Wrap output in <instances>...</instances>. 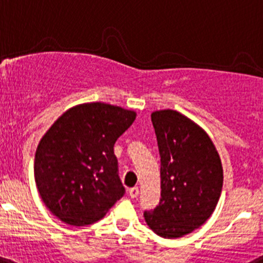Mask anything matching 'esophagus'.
<instances>
[{
    "label": "esophagus",
    "mask_w": 263,
    "mask_h": 263,
    "mask_svg": "<svg viewBox=\"0 0 263 263\" xmlns=\"http://www.w3.org/2000/svg\"><path fill=\"white\" fill-rule=\"evenodd\" d=\"M129 196H131V198H137V196H139V187H136V186H135V187H131L129 189Z\"/></svg>",
    "instance_id": "obj_1"
}]
</instances>
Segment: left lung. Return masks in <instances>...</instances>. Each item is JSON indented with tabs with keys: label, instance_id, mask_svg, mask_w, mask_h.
<instances>
[{
	"label": "left lung",
	"instance_id": "1",
	"mask_svg": "<svg viewBox=\"0 0 263 263\" xmlns=\"http://www.w3.org/2000/svg\"><path fill=\"white\" fill-rule=\"evenodd\" d=\"M160 155V202L145 212L157 235L181 238L212 216L223 182L217 149L207 132L172 109L152 113Z\"/></svg>",
	"mask_w": 263,
	"mask_h": 263
}]
</instances>
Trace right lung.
Masks as SVG:
<instances>
[{"label":"right lung","instance_id":"1","mask_svg":"<svg viewBox=\"0 0 263 263\" xmlns=\"http://www.w3.org/2000/svg\"><path fill=\"white\" fill-rule=\"evenodd\" d=\"M136 111L105 103L68 109L41 139L34 180L41 199L70 226L101 220L124 194L114 144Z\"/></svg>","mask_w":263,"mask_h":263}]
</instances>
